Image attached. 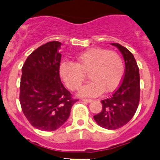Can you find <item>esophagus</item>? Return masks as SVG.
<instances>
[{
    "instance_id": "1",
    "label": "esophagus",
    "mask_w": 160,
    "mask_h": 160,
    "mask_svg": "<svg viewBox=\"0 0 160 160\" xmlns=\"http://www.w3.org/2000/svg\"><path fill=\"white\" fill-rule=\"evenodd\" d=\"M82 101H83V102H85V103H89V102H91V99H87V98H82L81 99Z\"/></svg>"
}]
</instances>
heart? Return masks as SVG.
Instances as JSON below:
<instances>
[{
  "label": "heart",
  "mask_w": 160,
  "mask_h": 160,
  "mask_svg": "<svg viewBox=\"0 0 160 160\" xmlns=\"http://www.w3.org/2000/svg\"><path fill=\"white\" fill-rule=\"evenodd\" d=\"M124 72L123 59L114 51L94 48L80 54L75 63L62 62L59 74L68 88L79 89L85 80V74L91 80L79 91L80 96L94 97L116 90L121 82Z\"/></svg>",
  "instance_id": "1"
}]
</instances>
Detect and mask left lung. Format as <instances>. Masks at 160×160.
Segmentation results:
<instances>
[{
  "mask_svg": "<svg viewBox=\"0 0 160 160\" xmlns=\"http://www.w3.org/2000/svg\"><path fill=\"white\" fill-rule=\"evenodd\" d=\"M111 44L119 49L124 58L123 78L112 95L102 100V111L94 119L102 128L116 130L126 125L135 114L140 100V75L133 54L119 44Z\"/></svg>",
  "mask_w": 160,
  "mask_h": 160,
  "instance_id": "8db88e82",
  "label": "left lung"
}]
</instances>
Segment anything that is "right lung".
<instances>
[{"mask_svg":"<svg viewBox=\"0 0 160 160\" xmlns=\"http://www.w3.org/2000/svg\"><path fill=\"white\" fill-rule=\"evenodd\" d=\"M61 43L51 41L36 49L22 68L19 101L32 127L53 131L67 120L77 99L65 88L59 76Z\"/></svg>","mask_w":160,"mask_h":160,"instance_id":"add662e5","label":"right lung"}]
</instances>
